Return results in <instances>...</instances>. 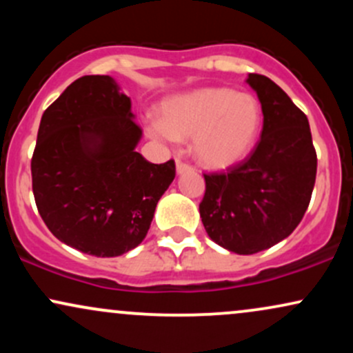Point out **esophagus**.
<instances>
[{"label": "esophagus", "instance_id": "34e87169", "mask_svg": "<svg viewBox=\"0 0 353 353\" xmlns=\"http://www.w3.org/2000/svg\"><path fill=\"white\" fill-rule=\"evenodd\" d=\"M189 171H192V168H190L189 164H185V163H182V161H176V172L179 174H184V172H189Z\"/></svg>", "mask_w": 353, "mask_h": 353}]
</instances>
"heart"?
Returning <instances> with one entry per match:
<instances>
[{"mask_svg":"<svg viewBox=\"0 0 353 353\" xmlns=\"http://www.w3.org/2000/svg\"><path fill=\"white\" fill-rule=\"evenodd\" d=\"M264 112L250 92L202 88L165 99L161 119L148 123V134L163 143L192 137L201 165L225 171L241 164L257 143Z\"/></svg>","mask_w":353,"mask_h":353,"instance_id":"b5f03b06","label":"heart"}]
</instances>
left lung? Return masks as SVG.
<instances>
[{
  "label": "left lung",
  "instance_id": "8db88e82",
  "mask_svg": "<svg viewBox=\"0 0 353 353\" xmlns=\"http://www.w3.org/2000/svg\"><path fill=\"white\" fill-rule=\"evenodd\" d=\"M264 112L261 141L242 164L204 174L202 224L217 245L239 255L289 237L309 208L317 174L309 119L272 79L249 74Z\"/></svg>",
  "mask_w": 353,
  "mask_h": 353
}]
</instances>
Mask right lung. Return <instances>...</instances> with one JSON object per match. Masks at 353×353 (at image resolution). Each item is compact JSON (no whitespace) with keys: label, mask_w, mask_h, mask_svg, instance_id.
Returning <instances> with one entry per match:
<instances>
[{"label":"right lung","mask_w":353,"mask_h":353,"mask_svg":"<svg viewBox=\"0 0 353 353\" xmlns=\"http://www.w3.org/2000/svg\"><path fill=\"white\" fill-rule=\"evenodd\" d=\"M111 76H83L44 111L31 161L39 216L66 245L117 257L144 241L174 161L136 152L143 131Z\"/></svg>","instance_id":"right-lung-1"}]
</instances>
